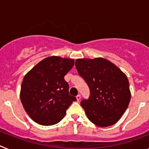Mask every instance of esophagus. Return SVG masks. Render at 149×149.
I'll use <instances>...</instances> for the list:
<instances>
[{
	"instance_id": "obj_1",
	"label": "esophagus",
	"mask_w": 149,
	"mask_h": 149,
	"mask_svg": "<svg viewBox=\"0 0 149 149\" xmlns=\"http://www.w3.org/2000/svg\"><path fill=\"white\" fill-rule=\"evenodd\" d=\"M76 98H77V101H80V100H81V95H77L76 96Z\"/></svg>"
}]
</instances>
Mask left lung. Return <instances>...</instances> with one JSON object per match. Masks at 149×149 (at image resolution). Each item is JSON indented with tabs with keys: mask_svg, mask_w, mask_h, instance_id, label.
I'll use <instances>...</instances> for the list:
<instances>
[{
	"mask_svg": "<svg viewBox=\"0 0 149 149\" xmlns=\"http://www.w3.org/2000/svg\"><path fill=\"white\" fill-rule=\"evenodd\" d=\"M75 66L90 89L89 99L81 102L88 119L98 127H108L116 123L131 100L125 74L102 57L77 59Z\"/></svg>",
	"mask_w": 149,
	"mask_h": 149,
	"instance_id": "1",
	"label": "left lung"
}]
</instances>
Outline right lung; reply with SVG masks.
Here are the masks:
<instances>
[{
	"instance_id": "right-lung-1",
	"label": "right lung",
	"mask_w": 149,
	"mask_h": 149,
	"mask_svg": "<svg viewBox=\"0 0 149 149\" xmlns=\"http://www.w3.org/2000/svg\"><path fill=\"white\" fill-rule=\"evenodd\" d=\"M74 60L51 56L37 63L24 76L20 98L29 116L41 125H53L65 116L76 98L68 93L64 76Z\"/></svg>"
}]
</instances>
